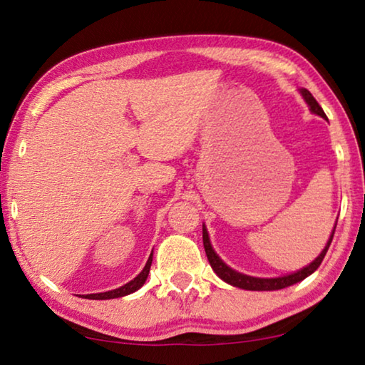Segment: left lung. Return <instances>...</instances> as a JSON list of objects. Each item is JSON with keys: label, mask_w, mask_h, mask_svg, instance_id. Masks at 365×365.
I'll return each mask as SVG.
<instances>
[{"label": "left lung", "mask_w": 365, "mask_h": 365, "mask_svg": "<svg viewBox=\"0 0 365 365\" xmlns=\"http://www.w3.org/2000/svg\"><path fill=\"white\" fill-rule=\"evenodd\" d=\"M300 93L303 95L304 101L308 103L309 110L312 113L318 114V116L326 118V114L323 111V108L318 105V101L314 100L313 95L309 93L308 90L302 88ZM336 225H338V221H336ZM334 231H336V226L333 232H331V237L328 244H326V247L323 249V252L318 255L317 259L313 260L312 264L307 265V267H303L302 270L298 272H293L290 275H284V277H275V279H259V277H251V275H244L241 272H236L235 269H231L230 265H226L222 260L220 259V255L215 252V249L211 247V242H210V237H208V231H206V227L203 226V246H205V252H206V257L210 260V265L213 267V270L216 272V275L220 277L221 280H225L226 284H230L232 287H237V288H244V290H255V292H264V290H280V288H285V287H290L293 284H298V282H302L303 279H307L308 275H312L314 270H317L319 265H322L323 259L326 252H328V249L331 246V241H333V236H334Z\"/></svg>", "instance_id": "8db88e82"}]
</instances>
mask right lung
Returning <instances> with one entry per match:
<instances>
[{
  "label": "right lung",
  "mask_w": 365,
  "mask_h": 365,
  "mask_svg": "<svg viewBox=\"0 0 365 365\" xmlns=\"http://www.w3.org/2000/svg\"><path fill=\"white\" fill-rule=\"evenodd\" d=\"M150 264H152V254L149 255V260H148V264H145V267L143 269V272H140V274L135 277V279L128 282L126 285H123V287H119V288H114V290L105 292V293H90V295H86L85 298H90V300H111V298L126 297V295H129V293L139 290V288L144 285V282L148 280V275H149V270H150Z\"/></svg>",
  "instance_id": "add662e5"
}]
</instances>
